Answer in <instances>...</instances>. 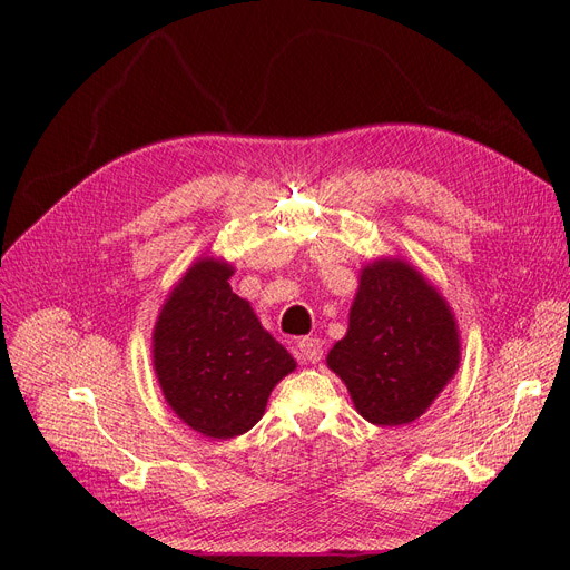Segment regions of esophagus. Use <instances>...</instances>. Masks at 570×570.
I'll list each match as a JSON object with an SVG mask.
<instances>
[{"mask_svg":"<svg viewBox=\"0 0 570 570\" xmlns=\"http://www.w3.org/2000/svg\"><path fill=\"white\" fill-rule=\"evenodd\" d=\"M297 352L302 361H308V364H318L323 356V344L318 337H302L297 342Z\"/></svg>","mask_w":570,"mask_h":570,"instance_id":"1","label":"esophagus"}]
</instances>
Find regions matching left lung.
I'll return each mask as SVG.
<instances>
[{"instance_id": "obj_1", "label": "left lung", "mask_w": 570, "mask_h": 570, "mask_svg": "<svg viewBox=\"0 0 570 570\" xmlns=\"http://www.w3.org/2000/svg\"><path fill=\"white\" fill-rule=\"evenodd\" d=\"M325 364L347 385L354 409L368 423H413L459 371L456 316L406 258H373L358 271L350 327Z\"/></svg>"}]
</instances>
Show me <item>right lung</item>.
Instances as JSON below:
<instances>
[{"label":"right lung","instance_id":"obj_1","mask_svg":"<svg viewBox=\"0 0 570 570\" xmlns=\"http://www.w3.org/2000/svg\"><path fill=\"white\" fill-rule=\"evenodd\" d=\"M235 266L199 256L170 287L151 331V364L170 411L195 433L230 440L264 416L297 361L230 287Z\"/></svg>","mask_w":570,"mask_h":570}]
</instances>
